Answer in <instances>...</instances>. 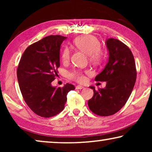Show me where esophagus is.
<instances>
[{
    "label": "esophagus",
    "instance_id": "esophagus-1",
    "mask_svg": "<svg viewBox=\"0 0 152 152\" xmlns=\"http://www.w3.org/2000/svg\"><path fill=\"white\" fill-rule=\"evenodd\" d=\"M84 88V86H80V85H78V86H76V89H80V90H81V89H83Z\"/></svg>",
    "mask_w": 152,
    "mask_h": 152
}]
</instances>
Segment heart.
I'll return each mask as SVG.
<instances>
[{
	"label": "heart",
	"mask_w": 152,
	"mask_h": 152,
	"mask_svg": "<svg viewBox=\"0 0 152 152\" xmlns=\"http://www.w3.org/2000/svg\"><path fill=\"white\" fill-rule=\"evenodd\" d=\"M75 46L80 50L84 52L89 56L91 61L97 63L103 58V53L100 49V43L96 37L91 35L79 37L73 41ZM70 51L68 48H65L62 53L61 57L64 61H68L70 59ZM90 70H73L68 73V77L72 80L77 82H84L85 81L84 74H89Z\"/></svg>",
	"instance_id": "obj_1"
}]
</instances>
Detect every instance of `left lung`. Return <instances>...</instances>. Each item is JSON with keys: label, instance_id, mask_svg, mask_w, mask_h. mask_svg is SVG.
<instances>
[{"label": "left lung", "instance_id": "left-lung-1", "mask_svg": "<svg viewBox=\"0 0 152 152\" xmlns=\"http://www.w3.org/2000/svg\"><path fill=\"white\" fill-rule=\"evenodd\" d=\"M109 50V61L95 80L107 82L104 88L96 91L94 86L93 97L88 101L93 113L109 116L117 113L128 100L136 80V68L134 55L122 41L109 39L106 41Z\"/></svg>", "mask_w": 152, "mask_h": 152}]
</instances>
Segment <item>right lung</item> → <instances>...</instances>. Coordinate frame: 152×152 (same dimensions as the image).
<instances>
[{"label": "right lung", "mask_w": 152, "mask_h": 152, "mask_svg": "<svg viewBox=\"0 0 152 152\" xmlns=\"http://www.w3.org/2000/svg\"><path fill=\"white\" fill-rule=\"evenodd\" d=\"M66 37L50 35L29 45L23 54L17 68L18 85L25 102L41 117H53L64 109L67 94L72 84L52 86L59 67V51Z\"/></svg>", "instance_id": "right-lung-1"}]
</instances>
